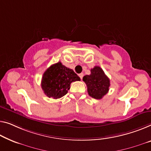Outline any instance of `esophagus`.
Instances as JSON below:
<instances>
[{
  "instance_id": "obj_1",
  "label": "esophagus",
  "mask_w": 151,
  "mask_h": 151,
  "mask_svg": "<svg viewBox=\"0 0 151 151\" xmlns=\"http://www.w3.org/2000/svg\"><path fill=\"white\" fill-rule=\"evenodd\" d=\"M83 73H81V74H79V75H78V76H79V77L81 78V79H82L83 78Z\"/></svg>"
}]
</instances>
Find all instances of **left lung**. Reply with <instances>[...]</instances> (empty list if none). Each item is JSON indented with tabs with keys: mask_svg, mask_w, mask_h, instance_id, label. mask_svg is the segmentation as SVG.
<instances>
[{
	"mask_svg": "<svg viewBox=\"0 0 151 151\" xmlns=\"http://www.w3.org/2000/svg\"><path fill=\"white\" fill-rule=\"evenodd\" d=\"M87 87V92L91 97L100 100L109 92L110 79L100 66L91 69V74L83 78Z\"/></svg>",
	"mask_w": 151,
	"mask_h": 151,
	"instance_id": "1",
	"label": "left lung"
}]
</instances>
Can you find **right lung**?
<instances>
[{"label": "right lung", "mask_w": 151, "mask_h": 151, "mask_svg": "<svg viewBox=\"0 0 151 151\" xmlns=\"http://www.w3.org/2000/svg\"><path fill=\"white\" fill-rule=\"evenodd\" d=\"M80 80L73 70L59 62L51 65L45 72L41 80V87L47 97L58 99L68 93L71 83Z\"/></svg>", "instance_id": "obj_1"}]
</instances>
